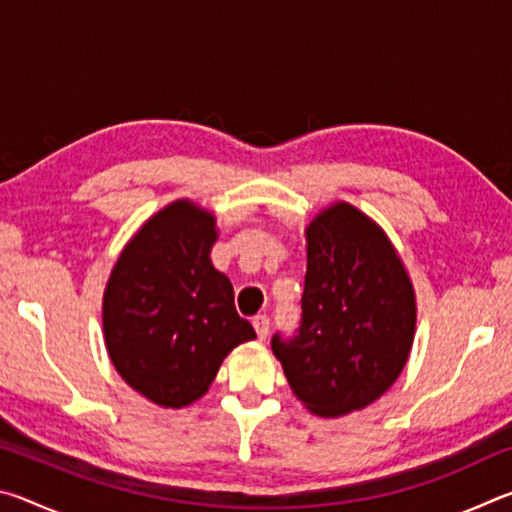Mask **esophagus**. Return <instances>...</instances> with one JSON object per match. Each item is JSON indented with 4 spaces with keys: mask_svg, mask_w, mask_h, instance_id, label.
Listing matches in <instances>:
<instances>
[{
    "mask_svg": "<svg viewBox=\"0 0 512 512\" xmlns=\"http://www.w3.org/2000/svg\"><path fill=\"white\" fill-rule=\"evenodd\" d=\"M253 327H255V332H257V339L264 341L266 336H268V327H271V323H268L266 316H255L253 318Z\"/></svg>",
    "mask_w": 512,
    "mask_h": 512,
    "instance_id": "34e87169",
    "label": "esophagus"
}]
</instances>
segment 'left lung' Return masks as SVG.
Returning <instances> with one entry per match:
<instances>
[{
	"label": "left lung",
	"instance_id": "1",
	"mask_svg": "<svg viewBox=\"0 0 512 512\" xmlns=\"http://www.w3.org/2000/svg\"><path fill=\"white\" fill-rule=\"evenodd\" d=\"M307 275L298 336H273L293 395L320 418L366 409L409 361L418 305L384 228L345 201L305 228Z\"/></svg>",
	"mask_w": 512,
	"mask_h": 512
}]
</instances>
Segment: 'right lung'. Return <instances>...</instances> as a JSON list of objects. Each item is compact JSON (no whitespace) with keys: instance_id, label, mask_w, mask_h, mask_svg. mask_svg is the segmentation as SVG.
I'll return each mask as SVG.
<instances>
[{"instance_id":"1","label":"right lung","mask_w":512,"mask_h":512,"mask_svg":"<svg viewBox=\"0 0 512 512\" xmlns=\"http://www.w3.org/2000/svg\"><path fill=\"white\" fill-rule=\"evenodd\" d=\"M216 216L189 198L162 207L128 239L103 291V341L128 386L164 409L210 391L223 359L253 341L228 275L212 264Z\"/></svg>"}]
</instances>
